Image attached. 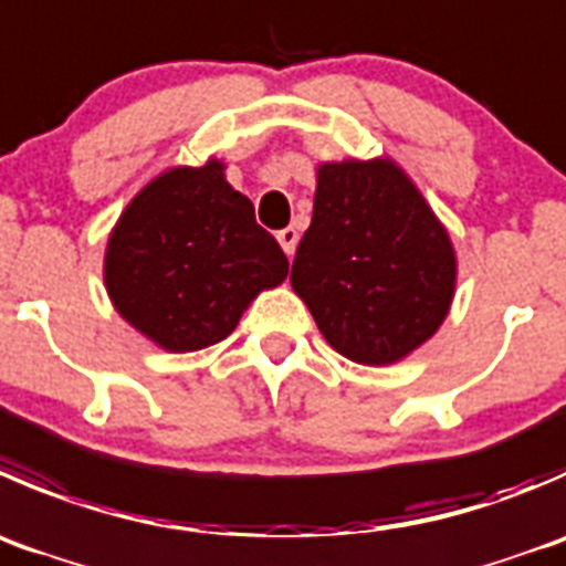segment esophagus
Returning a JSON list of instances; mask_svg holds the SVG:
<instances>
[{
	"label": "esophagus",
	"mask_w": 566,
	"mask_h": 566,
	"mask_svg": "<svg viewBox=\"0 0 566 566\" xmlns=\"http://www.w3.org/2000/svg\"><path fill=\"white\" fill-rule=\"evenodd\" d=\"M276 240H279V245H282V249H284V254H287V256L295 254V245H298V232H295L293 227L279 229Z\"/></svg>",
	"instance_id": "esophagus-1"
}]
</instances>
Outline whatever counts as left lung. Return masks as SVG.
Returning <instances> with one entry per match:
<instances>
[{
	"instance_id": "8db88e82",
	"label": "left lung",
	"mask_w": 566,
	"mask_h": 566,
	"mask_svg": "<svg viewBox=\"0 0 566 566\" xmlns=\"http://www.w3.org/2000/svg\"><path fill=\"white\" fill-rule=\"evenodd\" d=\"M290 284L334 350L359 365H392L446 321L457 254L392 160L323 163Z\"/></svg>"
}]
</instances>
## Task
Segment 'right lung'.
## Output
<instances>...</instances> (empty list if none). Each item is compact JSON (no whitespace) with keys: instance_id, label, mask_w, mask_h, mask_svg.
Masks as SVG:
<instances>
[{"instance_id":"add662e5","label":"right lung","mask_w":566,"mask_h":566,"mask_svg":"<svg viewBox=\"0 0 566 566\" xmlns=\"http://www.w3.org/2000/svg\"><path fill=\"white\" fill-rule=\"evenodd\" d=\"M290 262L221 160L151 179L120 212L104 254L118 315L171 354L227 339L245 306L287 279Z\"/></svg>"}]
</instances>
